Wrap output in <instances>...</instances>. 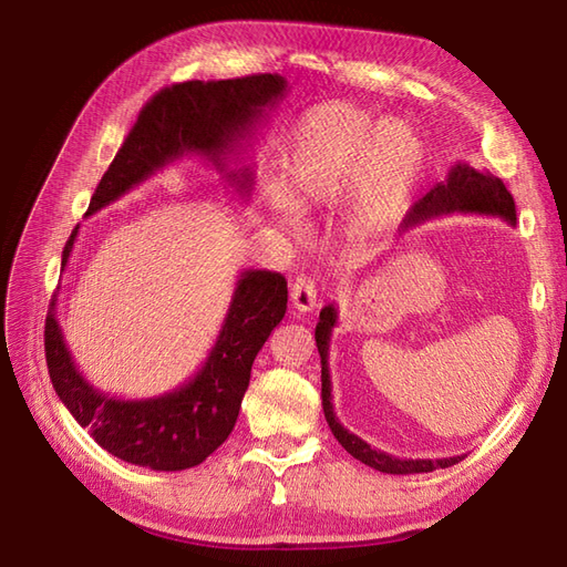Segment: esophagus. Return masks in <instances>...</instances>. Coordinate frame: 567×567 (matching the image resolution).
<instances>
[{"label":"esophagus","mask_w":567,"mask_h":567,"mask_svg":"<svg viewBox=\"0 0 567 567\" xmlns=\"http://www.w3.org/2000/svg\"><path fill=\"white\" fill-rule=\"evenodd\" d=\"M290 302H293L296 310L302 312V315L315 310V307H317V286L310 277H298L293 281V286H290Z\"/></svg>","instance_id":"34e87169"}]
</instances>
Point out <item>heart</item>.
<instances>
[{"label": "heart", "mask_w": 567, "mask_h": 567, "mask_svg": "<svg viewBox=\"0 0 567 567\" xmlns=\"http://www.w3.org/2000/svg\"><path fill=\"white\" fill-rule=\"evenodd\" d=\"M423 163V144L402 120H375L346 101H329L300 117L284 148L281 192L267 203L288 229H300V213L346 203V236L371 241L404 215Z\"/></svg>", "instance_id": "1"}]
</instances>
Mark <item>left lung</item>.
<instances>
[{"label":"left lung","instance_id":"obj_1","mask_svg":"<svg viewBox=\"0 0 567 567\" xmlns=\"http://www.w3.org/2000/svg\"><path fill=\"white\" fill-rule=\"evenodd\" d=\"M450 213H473V215H492L502 217L508 221L511 227H516V203L508 194V188L499 177H494L485 169H475L466 163H456L444 182L435 184L431 192H427L414 208L409 210L404 217L402 231L414 229L423 221L450 215ZM338 323V307L331 302L326 305L319 323L315 329L317 338V350L321 357V406L326 423H329L331 433L336 440L346 447L348 454H352L357 461L367 463V466L390 473V475H409V473H431L435 468H450L458 463L466 454L461 456H447V458H398L388 452H381L371 447L369 442L350 433L346 425H342L333 411V398H331V373H329V346H331V333L333 326Z\"/></svg>","mask_w":567,"mask_h":567}]
</instances>
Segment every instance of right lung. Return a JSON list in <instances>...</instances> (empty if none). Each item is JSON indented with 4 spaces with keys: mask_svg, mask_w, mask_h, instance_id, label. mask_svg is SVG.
<instances>
[{
    "mask_svg": "<svg viewBox=\"0 0 567 567\" xmlns=\"http://www.w3.org/2000/svg\"><path fill=\"white\" fill-rule=\"evenodd\" d=\"M288 82L277 73L236 80L182 82L161 90L136 117L106 175L90 200L87 215L106 208L188 153L213 163L221 182L248 198L255 165L241 163L267 113L286 96ZM236 164V168H229ZM63 248L65 269L78 238ZM59 293L44 323L49 379L73 419L109 454L151 471H184L208 458L234 431L250 383V369L271 331L286 315L288 288L277 271L246 269L219 336L203 367L179 388L144 400H123L94 388L68 350L56 319Z\"/></svg>",
    "mask_w": 567,
    "mask_h": 567,
    "instance_id": "add662e5",
    "label": "right lung"
}]
</instances>
